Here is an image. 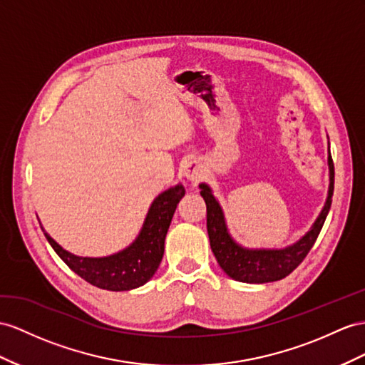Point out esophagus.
<instances>
[{"instance_id":"34e87169","label":"esophagus","mask_w":365,"mask_h":365,"mask_svg":"<svg viewBox=\"0 0 365 365\" xmlns=\"http://www.w3.org/2000/svg\"><path fill=\"white\" fill-rule=\"evenodd\" d=\"M202 174H203L202 166H200L199 162H195V160L186 163L185 170H183V175H185L188 180H191V182L200 180V179H202Z\"/></svg>"}]
</instances>
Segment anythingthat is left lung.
I'll use <instances>...</instances> for the list:
<instances>
[{
	"label": "left lung",
	"instance_id": "1",
	"mask_svg": "<svg viewBox=\"0 0 365 365\" xmlns=\"http://www.w3.org/2000/svg\"><path fill=\"white\" fill-rule=\"evenodd\" d=\"M330 166V190L325 207L319 217L314 222L313 228L307 235L296 242L293 247L285 250H245L239 247L228 235L223 214L217 200L214 199L210 188L205 183L200 185V195L207 203V228L210 236V245L214 256H216L220 268L230 277L239 282L248 284H265L274 282L287 277L299 267V264L307 257L314 242L319 236L327 214L331 207V197L334 190V165L331 154L329 155Z\"/></svg>",
	"mask_w": 365,
	"mask_h": 365
}]
</instances>
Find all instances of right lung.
Instances as JSON below:
<instances>
[{
  "label": "right lung",
  "instance_id": "add662e5",
  "mask_svg": "<svg viewBox=\"0 0 365 365\" xmlns=\"http://www.w3.org/2000/svg\"><path fill=\"white\" fill-rule=\"evenodd\" d=\"M183 195L185 188L182 185L158 195L149 208L137 240L126 250L109 257L73 256L63 250L48 232H44V236L63 262L86 282L110 292H126L146 284L157 272L163 257L168 228L177 203Z\"/></svg>",
  "mask_w": 365,
  "mask_h": 365
}]
</instances>
